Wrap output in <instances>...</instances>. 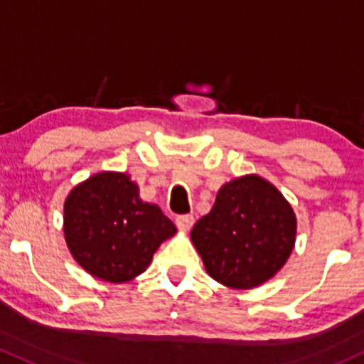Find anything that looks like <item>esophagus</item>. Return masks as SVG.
<instances>
[{
  "mask_svg": "<svg viewBox=\"0 0 364 364\" xmlns=\"http://www.w3.org/2000/svg\"><path fill=\"white\" fill-rule=\"evenodd\" d=\"M177 228L181 230H191L194 224V217L193 215H181V217H177Z\"/></svg>",
  "mask_w": 364,
  "mask_h": 364,
  "instance_id": "esophagus-1",
  "label": "esophagus"
}]
</instances>
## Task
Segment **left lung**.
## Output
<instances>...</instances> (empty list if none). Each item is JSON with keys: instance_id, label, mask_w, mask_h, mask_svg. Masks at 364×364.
<instances>
[{"instance_id": "obj_1", "label": "left lung", "mask_w": 364, "mask_h": 364, "mask_svg": "<svg viewBox=\"0 0 364 364\" xmlns=\"http://www.w3.org/2000/svg\"><path fill=\"white\" fill-rule=\"evenodd\" d=\"M295 240L291 205L257 173L225 182L212 210L191 230L208 276L232 290H252L274 277L290 259Z\"/></svg>"}]
</instances>
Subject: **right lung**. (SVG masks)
I'll list each match as a JSON object with an SVG mask.
<instances>
[{"mask_svg":"<svg viewBox=\"0 0 364 364\" xmlns=\"http://www.w3.org/2000/svg\"><path fill=\"white\" fill-rule=\"evenodd\" d=\"M177 234L154 203L140 198L124 171H99L69 191L64 237L73 259L105 283H127L151 265L163 241Z\"/></svg>","mask_w":364,"mask_h":364,"instance_id":"add662e5","label":"right lung"}]
</instances>
